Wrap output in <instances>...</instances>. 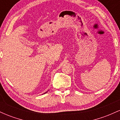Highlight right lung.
<instances>
[{
    "mask_svg": "<svg viewBox=\"0 0 120 120\" xmlns=\"http://www.w3.org/2000/svg\"><path fill=\"white\" fill-rule=\"evenodd\" d=\"M46 93H47V92H46ZM46 93H45V94H46Z\"/></svg>",
    "mask_w": 120,
    "mask_h": 120,
    "instance_id": "add662e5",
    "label": "right lung"
}]
</instances>
